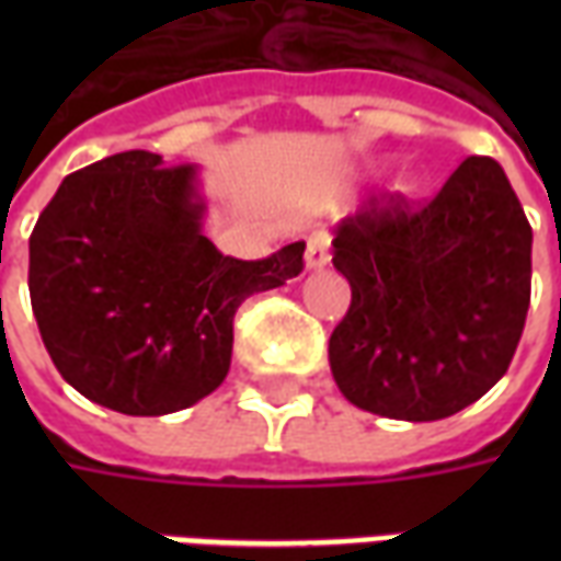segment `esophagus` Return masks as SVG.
<instances>
[{"label": "esophagus", "instance_id": "1", "mask_svg": "<svg viewBox=\"0 0 561 561\" xmlns=\"http://www.w3.org/2000/svg\"><path fill=\"white\" fill-rule=\"evenodd\" d=\"M330 237L328 233H316V237H309V243H306V255L304 264L306 270H321L330 261Z\"/></svg>", "mask_w": 561, "mask_h": 561}]
</instances>
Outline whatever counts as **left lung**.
I'll return each mask as SVG.
<instances>
[{"mask_svg": "<svg viewBox=\"0 0 561 561\" xmlns=\"http://www.w3.org/2000/svg\"><path fill=\"white\" fill-rule=\"evenodd\" d=\"M333 233L352 306L328 354L352 405L442 421L505 376L529 312L531 228L499 161L471 156L426 207L373 201Z\"/></svg>", "mask_w": 561, "mask_h": 561, "instance_id": "obj_1", "label": "left lung"}]
</instances>
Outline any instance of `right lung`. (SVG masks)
Instances as JSON below:
<instances>
[{
  "label": "right lung",
  "instance_id": "1",
  "mask_svg": "<svg viewBox=\"0 0 561 561\" xmlns=\"http://www.w3.org/2000/svg\"><path fill=\"white\" fill-rule=\"evenodd\" d=\"M197 164L128 149L68 173L30 237V297L71 388L131 417L180 412L219 388L233 312L304 270L306 243L264 261L204 237Z\"/></svg>",
  "mask_w": 561,
  "mask_h": 561
}]
</instances>
